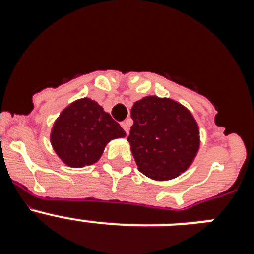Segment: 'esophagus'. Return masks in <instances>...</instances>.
Returning <instances> with one entry per match:
<instances>
[{
  "label": "esophagus",
  "instance_id": "1",
  "mask_svg": "<svg viewBox=\"0 0 254 254\" xmlns=\"http://www.w3.org/2000/svg\"><path fill=\"white\" fill-rule=\"evenodd\" d=\"M121 126H122V128L125 129L126 133L128 134V132H129V126H131V120H126V121H123V122L121 123Z\"/></svg>",
  "mask_w": 254,
  "mask_h": 254
}]
</instances>
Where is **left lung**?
I'll list each match as a JSON object with an SVG mask.
<instances>
[{"label": "left lung", "instance_id": "left-lung-1", "mask_svg": "<svg viewBox=\"0 0 254 254\" xmlns=\"http://www.w3.org/2000/svg\"><path fill=\"white\" fill-rule=\"evenodd\" d=\"M127 137L138 170L155 181H169L188 169L199 147L196 120L168 98L145 96L131 109Z\"/></svg>", "mask_w": 254, "mask_h": 254}]
</instances>
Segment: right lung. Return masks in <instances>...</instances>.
<instances>
[{"label":"right lung","instance_id":"obj_1","mask_svg":"<svg viewBox=\"0 0 254 254\" xmlns=\"http://www.w3.org/2000/svg\"><path fill=\"white\" fill-rule=\"evenodd\" d=\"M111 114L89 98L64 108L51 132V143L58 158L68 167L82 168L96 163L114 138L125 137Z\"/></svg>","mask_w":254,"mask_h":254}]
</instances>
